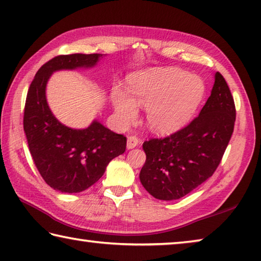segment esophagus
<instances>
[{
	"instance_id": "34e87169",
	"label": "esophagus",
	"mask_w": 261,
	"mask_h": 261,
	"mask_svg": "<svg viewBox=\"0 0 261 261\" xmlns=\"http://www.w3.org/2000/svg\"><path fill=\"white\" fill-rule=\"evenodd\" d=\"M139 144H140V140L138 138H135V136H128V139H127V149L128 150L136 148Z\"/></svg>"
}]
</instances>
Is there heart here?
<instances>
[{
    "label": "heart",
    "mask_w": 261,
    "mask_h": 261,
    "mask_svg": "<svg viewBox=\"0 0 261 261\" xmlns=\"http://www.w3.org/2000/svg\"><path fill=\"white\" fill-rule=\"evenodd\" d=\"M128 90L114 86L111 103L118 120L128 125L138 118L139 107L147 109V123L153 133L167 135L181 129L194 116L205 95L197 75L175 67L134 73Z\"/></svg>",
    "instance_id": "heart-1"
}]
</instances>
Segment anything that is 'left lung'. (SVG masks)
Returning a JSON list of instances; mask_svg holds the SVG:
<instances>
[{"instance_id":"left-lung-1","label":"left lung","mask_w":261,"mask_h":261,"mask_svg":"<svg viewBox=\"0 0 261 261\" xmlns=\"http://www.w3.org/2000/svg\"><path fill=\"white\" fill-rule=\"evenodd\" d=\"M234 98L220 73L214 74L211 96L188 126L165 139L143 143L147 154L140 181L161 200H174L212 176L234 132Z\"/></svg>"}]
</instances>
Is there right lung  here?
<instances>
[{"label":"right lung","instance_id":"1","mask_svg":"<svg viewBox=\"0 0 261 261\" xmlns=\"http://www.w3.org/2000/svg\"><path fill=\"white\" fill-rule=\"evenodd\" d=\"M102 54L62 55L36 72L27 93L24 130L30 152L45 184L61 193H81L96 184L113 158L126 150V138L98 120L87 128L67 127L49 108L47 84L57 71L91 68Z\"/></svg>","mask_w":261,"mask_h":261}]
</instances>
